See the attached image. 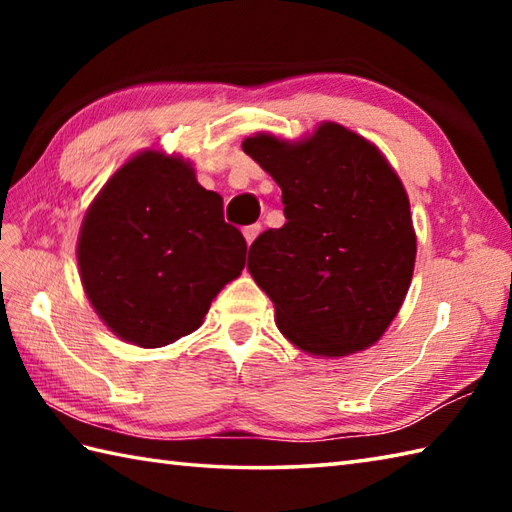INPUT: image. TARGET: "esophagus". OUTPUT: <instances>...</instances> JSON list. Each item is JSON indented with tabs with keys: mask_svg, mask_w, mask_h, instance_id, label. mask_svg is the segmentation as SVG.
<instances>
[{
	"mask_svg": "<svg viewBox=\"0 0 512 512\" xmlns=\"http://www.w3.org/2000/svg\"><path fill=\"white\" fill-rule=\"evenodd\" d=\"M259 233H262V226H259V224H250V226H246V228H244L246 244H248V246L253 244V242H255V237H257Z\"/></svg>",
	"mask_w": 512,
	"mask_h": 512,
	"instance_id": "34e87169",
	"label": "esophagus"
}]
</instances>
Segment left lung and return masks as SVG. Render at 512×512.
I'll return each instance as SVG.
<instances>
[{
    "mask_svg": "<svg viewBox=\"0 0 512 512\" xmlns=\"http://www.w3.org/2000/svg\"><path fill=\"white\" fill-rule=\"evenodd\" d=\"M242 149L281 187L286 224L248 250L277 328L312 356L374 345L394 321L416 264L407 191L378 147L336 123L299 143L250 136Z\"/></svg>",
    "mask_w": 512,
    "mask_h": 512,
    "instance_id": "8db88e82",
    "label": "left lung"
}]
</instances>
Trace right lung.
<instances>
[{"label": "right lung", "instance_id": "1", "mask_svg": "<svg viewBox=\"0 0 512 512\" xmlns=\"http://www.w3.org/2000/svg\"><path fill=\"white\" fill-rule=\"evenodd\" d=\"M191 162L143 151L107 180L83 217L79 273L96 314L123 341L162 347L202 325L242 275L246 239Z\"/></svg>", "mask_w": 512, "mask_h": 512}]
</instances>
